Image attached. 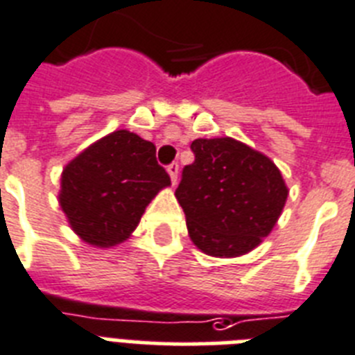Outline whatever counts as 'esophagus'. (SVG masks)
Masks as SVG:
<instances>
[{
    "instance_id": "obj_1",
    "label": "esophagus",
    "mask_w": 355,
    "mask_h": 355,
    "mask_svg": "<svg viewBox=\"0 0 355 355\" xmlns=\"http://www.w3.org/2000/svg\"><path fill=\"white\" fill-rule=\"evenodd\" d=\"M166 172L171 175L172 187H175V183H178V174H180V165L178 163H171V165L166 166Z\"/></svg>"
}]
</instances>
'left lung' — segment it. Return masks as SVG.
Instances as JSON below:
<instances>
[{
	"instance_id": "obj_1",
	"label": "left lung",
	"mask_w": 355,
	"mask_h": 355,
	"mask_svg": "<svg viewBox=\"0 0 355 355\" xmlns=\"http://www.w3.org/2000/svg\"><path fill=\"white\" fill-rule=\"evenodd\" d=\"M190 148L196 159L175 190L190 239L210 257L246 255L286 207L289 189L282 172L266 154L230 136L198 138Z\"/></svg>"
}]
</instances>
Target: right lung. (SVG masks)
<instances>
[{"instance_id": "right-lung-1", "label": "right lung", "mask_w": 355, "mask_h": 355, "mask_svg": "<svg viewBox=\"0 0 355 355\" xmlns=\"http://www.w3.org/2000/svg\"><path fill=\"white\" fill-rule=\"evenodd\" d=\"M171 184L156 162V147L120 129L75 156L60 174L59 205L69 228L95 248L131 237L148 202Z\"/></svg>"}]
</instances>
